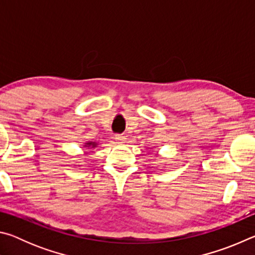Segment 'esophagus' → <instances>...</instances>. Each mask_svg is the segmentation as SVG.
I'll use <instances>...</instances> for the list:
<instances>
[{
  "instance_id": "1",
  "label": "esophagus",
  "mask_w": 255,
  "mask_h": 255,
  "mask_svg": "<svg viewBox=\"0 0 255 255\" xmlns=\"http://www.w3.org/2000/svg\"><path fill=\"white\" fill-rule=\"evenodd\" d=\"M115 139L117 140L118 143L123 144V143H125V141H126V136H124V135H120V133H117V135L115 136Z\"/></svg>"
}]
</instances>
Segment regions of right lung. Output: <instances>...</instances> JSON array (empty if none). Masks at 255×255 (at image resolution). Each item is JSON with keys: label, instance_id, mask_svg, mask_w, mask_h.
<instances>
[{"label": "right lung", "instance_id": "1", "mask_svg": "<svg viewBox=\"0 0 255 255\" xmlns=\"http://www.w3.org/2000/svg\"><path fill=\"white\" fill-rule=\"evenodd\" d=\"M84 146H85V147H91V148H93V147H96L97 144L93 143V141H88V143H85Z\"/></svg>", "mask_w": 255, "mask_h": 255}]
</instances>
